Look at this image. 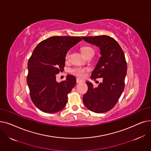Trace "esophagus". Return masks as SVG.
<instances>
[{
    "label": "esophagus",
    "mask_w": 151,
    "mask_h": 151,
    "mask_svg": "<svg viewBox=\"0 0 151 151\" xmlns=\"http://www.w3.org/2000/svg\"><path fill=\"white\" fill-rule=\"evenodd\" d=\"M82 82H83V80H80V79H79V78L76 79V83H81Z\"/></svg>",
    "instance_id": "1"
}]
</instances>
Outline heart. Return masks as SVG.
Returning a JSON list of instances; mask_svg holds the SVG:
<instances>
[{"instance_id":"heart-1","label":"heart","mask_w":151,"mask_h":151,"mask_svg":"<svg viewBox=\"0 0 151 151\" xmlns=\"http://www.w3.org/2000/svg\"><path fill=\"white\" fill-rule=\"evenodd\" d=\"M81 52L83 54L86 56L89 53H93L94 54V51L93 50L92 47L91 46H83L81 47ZM70 57V51L67 52L65 55V59L66 60H68ZM89 71V68H86V67H75L72 68H71L70 71L71 74H73L76 76L82 78L84 76L85 73L87 72V71Z\"/></svg>"}]
</instances>
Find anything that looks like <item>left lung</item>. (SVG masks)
I'll list each match as a JSON object with an SVG mask.
<instances>
[{
    "instance_id": "left-lung-1",
    "label": "left lung",
    "mask_w": 151,
    "mask_h": 151,
    "mask_svg": "<svg viewBox=\"0 0 151 151\" xmlns=\"http://www.w3.org/2000/svg\"><path fill=\"white\" fill-rule=\"evenodd\" d=\"M86 42L100 47L101 57L91 78H103L97 88L87 81L88 90L83 96L84 105L92 111L104 113L111 109L119 99L125 87L127 62L124 53L115 40L108 35L82 37Z\"/></svg>"
}]
</instances>
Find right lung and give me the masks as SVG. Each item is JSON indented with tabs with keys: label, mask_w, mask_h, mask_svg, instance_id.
Returning a JSON list of instances; mask_svg holds the SVG:
<instances>
[{
	"label": "right lung",
	"mask_w": 151,
	"mask_h": 151,
	"mask_svg": "<svg viewBox=\"0 0 151 151\" xmlns=\"http://www.w3.org/2000/svg\"><path fill=\"white\" fill-rule=\"evenodd\" d=\"M81 40L80 37H51L38 43L32 54L27 82L31 100L42 111L54 113L65 106L76 78L68 75L66 80L59 83L55 75L65 67L68 51Z\"/></svg>",
	"instance_id": "right-lung-1"
}]
</instances>
